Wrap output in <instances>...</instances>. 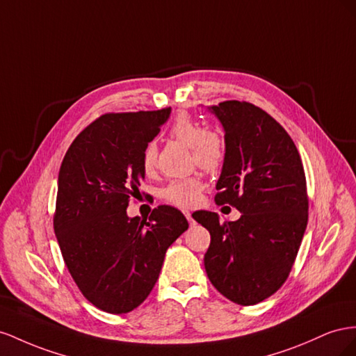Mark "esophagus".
Listing matches in <instances>:
<instances>
[{
    "label": "esophagus",
    "mask_w": 356,
    "mask_h": 356,
    "mask_svg": "<svg viewBox=\"0 0 356 356\" xmlns=\"http://www.w3.org/2000/svg\"><path fill=\"white\" fill-rule=\"evenodd\" d=\"M184 215H185V218H186L189 222H192V216H191V213H189L188 210H185V211H184Z\"/></svg>",
    "instance_id": "obj_1"
}]
</instances>
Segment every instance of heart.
Segmentation results:
<instances>
[{
  "label": "heart",
  "mask_w": 356,
  "mask_h": 356,
  "mask_svg": "<svg viewBox=\"0 0 356 356\" xmlns=\"http://www.w3.org/2000/svg\"><path fill=\"white\" fill-rule=\"evenodd\" d=\"M170 136L180 143L189 146L192 162L204 171H216L225 159V146L222 137L213 129H202V127L186 113H180L172 122ZM158 149L155 143L146 145L141 155V167L150 175L156 165ZM204 184L197 176L176 179L162 188L161 197L172 206L189 209L197 206L201 201Z\"/></svg>",
  "instance_id": "obj_1"
}]
</instances>
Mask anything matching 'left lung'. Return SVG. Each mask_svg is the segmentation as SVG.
<instances>
[{
  "instance_id": "8db88e82",
  "label": "left lung",
  "mask_w": 356,
  "mask_h": 356,
  "mask_svg": "<svg viewBox=\"0 0 356 356\" xmlns=\"http://www.w3.org/2000/svg\"><path fill=\"white\" fill-rule=\"evenodd\" d=\"M210 110L225 129L215 201L241 216L220 223L216 213L200 210L192 218L210 232L204 267L211 285L252 306L273 296L296 262L309 219L306 175L296 143L267 111L236 99Z\"/></svg>"
}]
</instances>
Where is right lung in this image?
Masks as SVG:
<instances>
[{
	"mask_svg": "<svg viewBox=\"0 0 356 356\" xmlns=\"http://www.w3.org/2000/svg\"><path fill=\"white\" fill-rule=\"evenodd\" d=\"M170 111L99 116L60 164L54 215L60 253L83 297L107 313H128L147 298L168 246L189 227L171 206H158L149 219L127 216L145 179L141 155Z\"/></svg>",
	"mask_w": 356,
	"mask_h": 356,
	"instance_id": "obj_1",
	"label": "right lung"
}]
</instances>
